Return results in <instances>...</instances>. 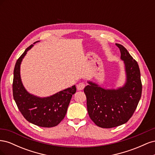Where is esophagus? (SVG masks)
I'll list each match as a JSON object with an SVG mask.
<instances>
[{
    "label": "esophagus",
    "instance_id": "esophagus-1",
    "mask_svg": "<svg viewBox=\"0 0 155 155\" xmlns=\"http://www.w3.org/2000/svg\"><path fill=\"white\" fill-rule=\"evenodd\" d=\"M85 85L83 83H79V84H78L77 88L78 91H82L83 89L85 88Z\"/></svg>",
    "mask_w": 155,
    "mask_h": 155
}]
</instances>
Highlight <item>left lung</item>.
I'll return each mask as SVG.
<instances>
[{
  "label": "left lung",
  "instance_id": "8db88e82",
  "mask_svg": "<svg viewBox=\"0 0 155 155\" xmlns=\"http://www.w3.org/2000/svg\"><path fill=\"white\" fill-rule=\"evenodd\" d=\"M124 63L125 81L116 88H105L92 81L85 88L87 110L91 119L100 127L112 128L127 122L137 109L142 86L137 62L127 49L116 44Z\"/></svg>",
  "mask_w": 155,
  "mask_h": 155
}]
</instances>
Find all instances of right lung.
Returning <instances> with one entry per match:
<instances>
[{"label":"right lung","instance_id":"right-lung-1","mask_svg":"<svg viewBox=\"0 0 155 155\" xmlns=\"http://www.w3.org/2000/svg\"><path fill=\"white\" fill-rule=\"evenodd\" d=\"M37 42L39 41L28 47L17 61L13 71V95L18 109L27 121L43 127H52L64 118L76 87L74 85L47 97H39L27 91L21 80V64L27 51Z\"/></svg>","mask_w":155,"mask_h":155}]
</instances>
